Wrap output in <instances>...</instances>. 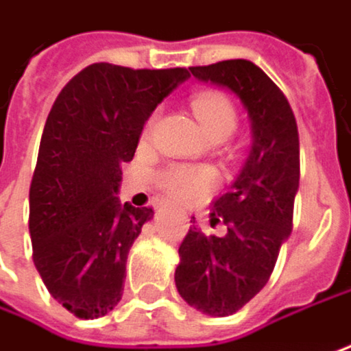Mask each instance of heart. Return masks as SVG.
<instances>
[{
    "mask_svg": "<svg viewBox=\"0 0 351 351\" xmlns=\"http://www.w3.org/2000/svg\"><path fill=\"white\" fill-rule=\"evenodd\" d=\"M193 110L197 114L203 130L208 134V138L213 136L227 138L237 126L235 106L221 92L197 94L193 98ZM217 180L219 176L213 167L186 165V162H175L156 175V182L165 191V195L176 201H184V203L203 201L215 189Z\"/></svg>",
    "mask_w": 351,
    "mask_h": 351,
    "instance_id": "obj_1",
    "label": "heart"
}]
</instances>
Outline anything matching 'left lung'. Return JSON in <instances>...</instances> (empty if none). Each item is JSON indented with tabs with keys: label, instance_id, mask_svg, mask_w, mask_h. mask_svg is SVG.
Segmentation results:
<instances>
[{
	"label": "left lung",
	"instance_id": "8db88e82",
	"mask_svg": "<svg viewBox=\"0 0 351 351\" xmlns=\"http://www.w3.org/2000/svg\"><path fill=\"white\" fill-rule=\"evenodd\" d=\"M201 82L231 90L251 122L249 156L210 213L227 235H205L195 225L178 247L175 283L180 298L207 315H231L269 281L281 245L291 235L300 189V134L283 92L249 60L193 66Z\"/></svg>",
	"mask_w": 351,
	"mask_h": 351
}]
</instances>
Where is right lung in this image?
Returning <instances> with one entry per match:
<instances>
[{
    "label": "right lung",
    "instance_id": "obj_1",
    "mask_svg": "<svg viewBox=\"0 0 351 351\" xmlns=\"http://www.w3.org/2000/svg\"><path fill=\"white\" fill-rule=\"evenodd\" d=\"M191 74L92 64L58 94L29 186L34 263L51 298L82 319L122 300L126 259L150 207L120 203L130 162L154 108Z\"/></svg>",
    "mask_w": 351,
    "mask_h": 351
}]
</instances>
